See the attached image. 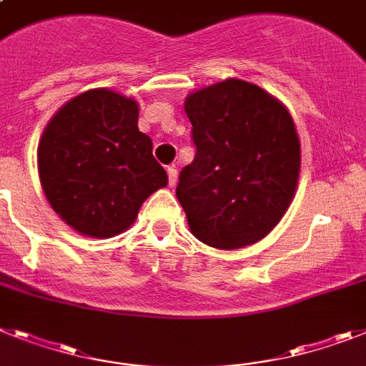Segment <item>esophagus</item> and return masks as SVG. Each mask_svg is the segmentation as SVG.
Listing matches in <instances>:
<instances>
[{
  "instance_id": "esophagus-1",
  "label": "esophagus",
  "mask_w": 366,
  "mask_h": 366,
  "mask_svg": "<svg viewBox=\"0 0 366 366\" xmlns=\"http://www.w3.org/2000/svg\"><path fill=\"white\" fill-rule=\"evenodd\" d=\"M177 167H167V178H169V186H174L177 184Z\"/></svg>"
}]
</instances>
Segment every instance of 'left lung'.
<instances>
[{
    "mask_svg": "<svg viewBox=\"0 0 366 366\" xmlns=\"http://www.w3.org/2000/svg\"><path fill=\"white\" fill-rule=\"evenodd\" d=\"M195 158L177 197L192 234L216 249L257 244L277 225L300 177V139L288 109L259 85L225 79L184 104Z\"/></svg>",
    "mask_w": 366,
    "mask_h": 366,
    "instance_id": "8db88e82",
    "label": "left lung"
}]
</instances>
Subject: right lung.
Wrapping results in <instances>:
<instances>
[{
  "instance_id": "right-lung-1",
  "label": "right lung",
  "mask_w": 366,
  "mask_h": 366,
  "mask_svg": "<svg viewBox=\"0 0 366 366\" xmlns=\"http://www.w3.org/2000/svg\"><path fill=\"white\" fill-rule=\"evenodd\" d=\"M137 119L136 100L93 89L64 104L46 126L36 150L42 189L55 214L79 234H121L145 199L167 186Z\"/></svg>"
}]
</instances>
